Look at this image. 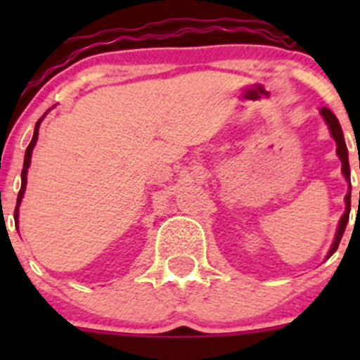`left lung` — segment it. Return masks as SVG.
Here are the masks:
<instances>
[{"label":"left lung","mask_w":360,"mask_h":360,"mask_svg":"<svg viewBox=\"0 0 360 360\" xmlns=\"http://www.w3.org/2000/svg\"><path fill=\"white\" fill-rule=\"evenodd\" d=\"M321 115H322V118H324L326 125H328L329 132H331L333 139L336 141V155L341 160V174H343L345 179H347V183H348V193H347V197H345V205H347V209H345L343 216H341L340 223H338V230H336V235H335V240H333L331 249H329L328 256H326V259H329V257H331L333 254L336 252L338 245H340L341 237H343V233H345V228H347V224H348V216H350V193H352V186H350V163H348V150H347V144H345L343 130H341L340 122H338L336 116L333 115V111L328 110V108H322Z\"/></svg>","instance_id":"8db88e82"}]
</instances>
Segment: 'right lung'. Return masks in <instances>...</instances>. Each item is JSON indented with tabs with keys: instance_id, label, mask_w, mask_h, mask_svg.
Returning a JSON list of instances; mask_svg holds the SVG:
<instances>
[{
	"instance_id": "obj_1",
	"label": "right lung",
	"mask_w": 360,
	"mask_h": 360,
	"mask_svg": "<svg viewBox=\"0 0 360 360\" xmlns=\"http://www.w3.org/2000/svg\"><path fill=\"white\" fill-rule=\"evenodd\" d=\"M45 115H46V112H45ZM45 115H43V118H45ZM43 118H39V120H38V123H36V127H34V134H32V139H31V143H29L27 150H25L22 174H20V179H22V183H20V191H19V197H17L15 214H13V217H15V226H17V230H19V207H20V202H22V198H24L25 184H27V169H29V165H31V155H32V150H34V146H36V141H38L39 123H41V120H43Z\"/></svg>"
}]
</instances>
